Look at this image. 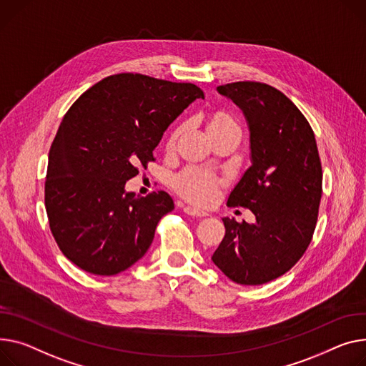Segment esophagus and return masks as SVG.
<instances>
[{"instance_id": "34e87169", "label": "esophagus", "mask_w": 366, "mask_h": 366, "mask_svg": "<svg viewBox=\"0 0 366 366\" xmlns=\"http://www.w3.org/2000/svg\"><path fill=\"white\" fill-rule=\"evenodd\" d=\"M184 213H187L188 216H196V217H204V216H207V213H206L204 210H200V209L194 207V206H185V207H184Z\"/></svg>"}]
</instances>
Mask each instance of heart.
<instances>
[{"instance_id":"obj_1","label":"heart","mask_w":366,"mask_h":366,"mask_svg":"<svg viewBox=\"0 0 366 366\" xmlns=\"http://www.w3.org/2000/svg\"><path fill=\"white\" fill-rule=\"evenodd\" d=\"M206 129L210 137L225 131H239L237 122L224 112L210 114L207 119ZM179 132L181 128H177L169 135L167 149L174 147ZM221 185L222 181L217 177L199 169H185L184 172L177 175L174 179V188L179 196L197 204H210L212 202H214Z\"/></svg>"}]
</instances>
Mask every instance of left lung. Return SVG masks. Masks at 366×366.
<instances>
[{
  "label": "left lung",
  "mask_w": 366,
  "mask_h": 366,
  "mask_svg": "<svg viewBox=\"0 0 366 366\" xmlns=\"http://www.w3.org/2000/svg\"><path fill=\"white\" fill-rule=\"evenodd\" d=\"M216 89L250 131L252 166L227 204L252 210L256 222L222 217L225 237L212 260L231 281L260 285L288 272L310 244L322 196L318 147L306 117L277 88L246 81Z\"/></svg>",
  "instance_id": "left-lung-1"
}]
</instances>
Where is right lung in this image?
Instances as JSON below:
<instances>
[{"label":"right lung","mask_w":366,"mask_h":366,"mask_svg":"<svg viewBox=\"0 0 366 366\" xmlns=\"http://www.w3.org/2000/svg\"><path fill=\"white\" fill-rule=\"evenodd\" d=\"M197 99L204 92L194 84L119 73L64 114L48 154L45 209L61 253L81 269L116 275L147 253L174 200L164 191L135 196L125 184Z\"/></svg>","instance_id":"obj_1"}]
</instances>
